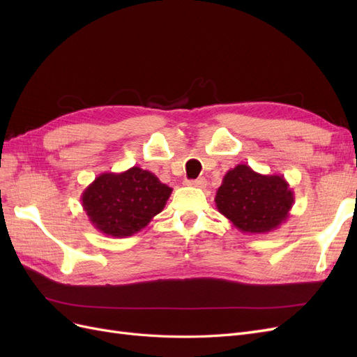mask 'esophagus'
Wrapping results in <instances>:
<instances>
[{"instance_id":"obj_1","label":"esophagus","mask_w":357,"mask_h":357,"mask_svg":"<svg viewBox=\"0 0 357 357\" xmlns=\"http://www.w3.org/2000/svg\"><path fill=\"white\" fill-rule=\"evenodd\" d=\"M188 186H195V188H204L205 186V178H197V180H186Z\"/></svg>"}]
</instances>
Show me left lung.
I'll list each match as a JSON object with an SVG mask.
<instances>
[{"mask_svg": "<svg viewBox=\"0 0 357 357\" xmlns=\"http://www.w3.org/2000/svg\"><path fill=\"white\" fill-rule=\"evenodd\" d=\"M214 201L236 229L266 234L287 220L295 197L283 176L259 174L238 164L225 174Z\"/></svg>", "mask_w": 357, "mask_h": 357, "instance_id": "8db88e82", "label": "left lung"}]
</instances>
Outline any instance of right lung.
<instances>
[{
    "instance_id": "right-lung-1",
    "label": "right lung",
    "mask_w": 357,
    "mask_h": 357,
    "mask_svg": "<svg viewBox=\"0 0 357 357\" xmlns=\"http://www.w3.org/2000/svg\"><path fill=\"white\" fill-rule=\"evenodd\" d=\"M172 189L153 172L132 167L102 172L82 193V205L96 229L125 238L142 231L164 210Z\"/></svg>"
}]
</instances>
